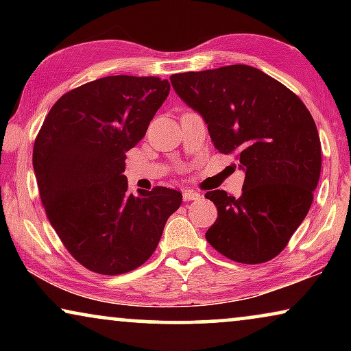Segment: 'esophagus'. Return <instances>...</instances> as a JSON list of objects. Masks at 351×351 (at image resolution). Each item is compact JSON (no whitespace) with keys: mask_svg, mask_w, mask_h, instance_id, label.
Wrapping results in <instances>:
<instances>
[{"mask_svg":"<svg viewBox=\"0 0 351 351\" xmlns=\"http://www.w3.org/2000/svg\"><path fill=\"white\" fill-rule=\"evenodd\" d=\"M201 198V195L198 193V191H195V190H184V199L185 201H196V199H199Z\"/></svg>","mask_w":351,"mask_h":351,"instance_id":"esophagus-1","label":"esophagus"}]
</instances>
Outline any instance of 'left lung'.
Listing matches in <instances>:
<instances>
[{
    "label": "left lung",
    "mask_w": 351,
    "mask_h": 351,
    "mask_svg": "<svg viewBox=\"0 0 351 351\" xmlns=\"http://www.w3.org/2000/svg\"><path fill=\"white\" fill-rule=\"evenodd\" d=\"M177 95L203 117L214 147L237 153L239 198L213 190L217 220L206 232L215 251L239 263L276 257L304 222L321 172L316 124L297 95L249 65L171 76Z\"/></svg>",
    "instance_id": "1"
}]
</instances>
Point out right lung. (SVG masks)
Here are the masks:
<instances>
[{"instance_id":"add662e5","label":"right lung","mask_w":351,"mask_h":351,"mask_svg":"<svg viewBox=\"0 0 351 351\" xmlns=\"http://www.w3.org/2000/svg\"><path fill=\"white\" fill-rule=\"evenodd\" d=\"M171 86L156 76H105L62 95L33 147L38 189L60 241L81 265L121 275L145 263L177 190H128L126 153L142 141Z\"/></svg>"}]
</instances>
